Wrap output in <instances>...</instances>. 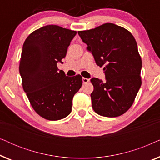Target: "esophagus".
Instances as JSON below:
<instances>
[{
  "label": "esophagus",
  "mask_w": 160,
  "mask_h": 160,
  "mask_svg": "<svg viewBox=\"0 0 160 160\" xmlns=\"http://www.w3.org/2000/svg\"><path fill=\"white\" fill-rule=\"evenodd\" d=\"M82 81H83V83H84V84H87V82H89V78H83Z\"/></svg>",
  "instance_id": "1"
}]
</instances>
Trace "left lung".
Listing matches in <instances>:
<instances>
[{
    "instance_id": "obj_1",
    "label": "left lung",
    "mask_w": 160,
    "mask_h": 160,
    "mask_svg": "<svg viewBox=\"0 0 160 160\" xmlns=\"http://www.w3.org/2000/svg\"><path fill=\"white\" fill-rule=\"evenodd\" d=\"M78 33L96 64L104 66L106 82L97 78L90 80L93 110L106 117L124 114L132 106L142 83V60L135 38L129 30L113 23Z\"/></svg>"
}]
</instances>
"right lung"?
Returning a JSON list of instances; mask_svg holds the SVG:
<instances>
[{"instance_id": "right-lung-1", "label": "right lung", "mask_w": 160, "mask_h": 160, "mask_svg": "<svg viewBox=\"0 0 160 160\" xmlns=\"http://www.w3.org/2000/svg\"><path fill=\"white\" fill-rule=\"evenodd\" d=\"M76 31L50 25L31 32L23 44L20 62L22 87L34 111L43 119H62L71 112L72 100L82 85V76L59 71Z\"/></svg>"}]
</instances>
